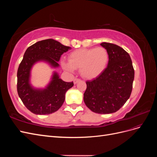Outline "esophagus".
<instances>
[{
    "mask_svg": "<svg viewBox=\"0 0 157 157\" xmlns=\"http://www.w3.org/2000/svg\"><path fill=\"white\" fill-rule=\"evenodd\" d=\"M80 79L79 78H75V79H74V80H73V82H74V84H77L78 82H79L80 81Z\"/></svg>",
    "mask_w": 157,
    "mask_h": 157,
    "instance_id": "obj_1",
    "label": "esophagus"
}]
</instances>
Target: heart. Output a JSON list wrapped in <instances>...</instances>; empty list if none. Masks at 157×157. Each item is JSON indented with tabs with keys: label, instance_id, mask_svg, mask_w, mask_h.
<instances>
[{
	"label": "heart",
	"instance_id": "1",
	"mask_svg": "<svg viewBox=\"0 0 157 157\" xmlns=\"http://www.w3.org/2000/svg\"><path fill=\"white\" fill-rule=\"evenodd\" d=\"M109 54L103 47L76 50L69 56V61H62L63 67L73 71L79 69L80 73L85 78H94L106 68Z\"/></svg>",
	"mask_w": 157,
	"mask_h": 157
}]
</instances>
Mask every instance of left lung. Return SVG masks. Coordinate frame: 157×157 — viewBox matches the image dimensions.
Returning <instances> with one entry per match:
<instances>
[{
  "label": "left lung",
  "instance_id": "8db88e82",
  "mask_svg": "<svg viewBox=\"0 0 157 157\" xmlns=\"http://www.w3.org/2000/svg\"><path fill=\"white\" fill-rule=\"evenodd\" d=\"M109 54L107 67L98 77L86 81L84 101L98 114L115 113L129 99L134 79L132 59L121 47L109 42L100 44Z\"/></svg>",
  "mask_w": 157,
  "mask_h": 157
}]
</instances>
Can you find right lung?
<instances>
[{"instance_id":"right-lung-1","label":"right lung","mask_w":157,"mask_h":157,"mask_svg":"<svg viewBox=\"0 0 157 157\" xmlns=\"http://www.w3.org/2000/svg\"><path fill=\"white\" fill-rule=\"evenodd\" d=\"M70 48L50 39L37 42L26 50L17 69V90L23 103L33 113L48 115L58 111L65 101L66 92L74 84L63 81L55 72L48 86L35 89L29 82L32 66L37 61H44L58 67L61 56Z\"/></svg>"}]
</instances>
